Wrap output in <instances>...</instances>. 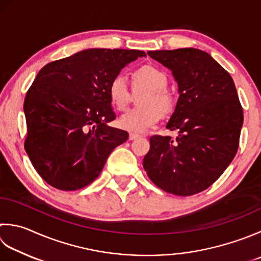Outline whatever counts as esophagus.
Segmentation results:
<instances>
[{
  "label": "esophagus",
  "mask_w": 261,
  "mask_h": 261,
  "mask_svg": "<svg viewBox=\"0 0 261 261\" xmlns=\"http://www.w3.org/2000/svg\"><path fill=\"white\" fill-rule=\"evenodd\" d=\"M141 137H142L141 135H138V134H130L129 139L130 140H136V139H138V138H141Z\"/></svg>",
  "instance_id": "esophagus-1"
}]
</instances>
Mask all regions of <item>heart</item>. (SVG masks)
Masks as SVG:
<instances>
[{"label":"heart","mask_w":261,"mask_h":261,"mask_svg":"<svg viewBox=\"0 0 261 261\" xmlns=\"http://www.w3.org/2000/svg\"><path fill=\"white\" fill-rule=\"evenodd\" d=\"M136 86H145L149 91L141 99L142 107L127 111L120 117L117 124L132 134H141L161 120L162 113L170 114L174 109V99L166 90L168 79L164 71L154 65H142L134 74ZM107 95L112 106L124 111L130 100V90L123 74H116L110 81Z\"/></svg>","instance_id":"b5f03b06"}]
</instances>
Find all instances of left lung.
<instances>
[{"mask_svg": "<svg viewBox=\"0 0 261 261\" xmlns=\"http://www.w3.org/2000/svg\"><path fill=\"white\" fill-rule=\"evenodd\" d=\"M147 54L172 71L180 97L166 124L178 136H152L144 168L162 190L196 195L223 174L238 151L243 110L236 85L203 50L190 47Z\"/></svg>", "mask_w": 261, "mask_h": 261, "instance_id": "8db88e82", "label": "left lung"}]
</instances>
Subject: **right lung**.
<instances>
[{
	"label": "right lung",
	"instance_id": "right-lung-1",
	"mask_svg": "<svg viewBox=\"0 0 261 261\" xmlns=\"http://www.w3.org/2000/svg\"><path fill=\"white\" fill-rule=\"evenodd\" d=\"M144 50L89 48L40 69L25 95L24 149L45 182L73 191L100 174L107 157L129 138L107 125L115 113L110 81Z\"/></svg>",
	"mask_w": 261,
	"mask_h": 261
}]
</instances>
